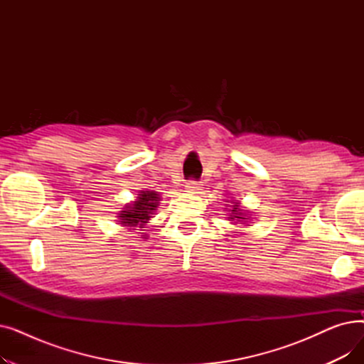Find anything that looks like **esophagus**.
Instances as JSON below:
<instances>
[{
  "mask_svg": "<svg viewBox=\"0 0 364 364\" xmlns=\"http://www.w3.org/2000/svg\"><path fill=\"white\" fill-rule=\"evenodd\" d=\"M186 188L188 190L190 193H200V190H202V184L199 183V181H188L187 184H186Z\"/></svg>",
  "mask_w": 364,
  "mask_h": 364,
  "instance_id": "34e87169",
  "label": "esophagus"
}]
</instances>
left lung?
<instances>
[{
  "label": "left lung",
  "mask_w": 364,
  "mask_h": 364,
  "mask_svg": "<svg viewBox=\"0 0 364 364\" xmlns=\"http://www.w3.org/2000/svg\"><path fill=\"white\" fill-rule=\"evenodd\" d=\"M232 211V214H230V217H228V220L230 221H236L235 224H237V223H240V224H246V221L250 220V215H247L246 213H243L242 209L239 208V203L236 202V205H233V209H230Z\"/></svg>",
  "instance_id": "8db88e82"
}]
</instances>
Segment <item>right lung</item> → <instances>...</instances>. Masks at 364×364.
Listing matches in <instances>:
<instances>
[{
    "mask_svg": "<svg viewBox=\"0 0 364 364\" xmlns=\"http://www.w3.org/2000/svg\"><path fill=\"white\" fill-rule=\"evenodd\" d=\"M158 192H150V190H143L139 198L132 203L125 205L124 211L119 213V224L124 227H140L143 228L146 223L151 218V214L156 211L159 205ZM134 230V228H132Z\"/></svg>",
    "mask_w": 364,
    "mask_h": 364,
    "instance_id": "1",
    "label": "right lung"
}]
</instances>
